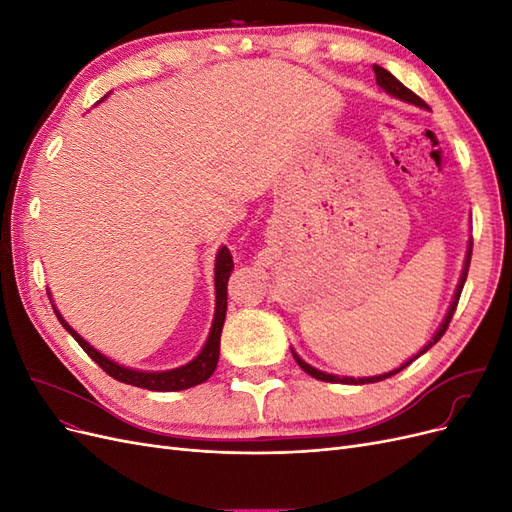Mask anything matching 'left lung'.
<instances>
[{
  "label": "left lung",
  "mask_w": 512,
  "mask_h": 512,
  "mask_svg": "<svg viewBox=\"0 0 512 512\" xmlns=\"http://www.w3.org/2000/svg\"><path fill=\"white\" fill-rule=\"evenodd\" d=\"M374 72H376V83L386 91V94H391L393 98H399V100H404V102H410V104H414V106H421V108H427V104L418 98L414 91H410L406 85H401L395 76L389 72V70H384L382 66H374ZM470 258H472V241H470V245H468V252H466V262H463V271H461V277H459V284H457V290H455V297H453V301H451V307H448V312H446V316H444V320H442V324H440V329L436 331V335H433L431 339H429V344L421 350V352H416L410 361H406L404 365L401 367H397V369H393V371H389V374H380V376H371V378H348V376H344V378H339V376H333V374H324V371H320V369H316V367H312V365H307L301 356L292 350V356H294V361L299 363V367L305 371V374H309L312 378H316V380H322V382H342V384H369V382H380V380H386V378H391V376H395V374H399L401 369H406L412 361H416L418 356L421 354H425L433 344L438 342V339L446 333V329H448V324H451V318H453V314H455V309H457V303H459V297H461V290H463V284H466V277H468V269H470Z\"/></svg>",
  "instance_id": "obj_1"
}]
</instances>
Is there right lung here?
Here are the masks:
<instances>
[{
	"instance_id": "add662e5",
	"label": "right lung",
	"mask_w": 512,
	"mask_h": 512,
	"mask_svg": "<svg viewBox=\"0 0 512 512\" xmlns=\"http://www.w3.org/2000/svg\"><path fill=\"white\" fill-rule=\"evenodd\" d=\"M104 100V98H102ZM235 269V262H232V256L228 252V247L222 245L218 250V256H215V314H213V324L207 342L203 346V350L198 352L196 359H192L190 363H185L181 367L168 369V371H141V369H130L123 367L115 361L108 359L102 352H98L94 346H89L85 339L76 333L70 324L61 318V314L55 309V314L64 327L79 346L94 359L108 376L126 382L132 386H138V389H147V391H183V389H192V386L205 382L211 378V374L218 367V359H220V335H222V327L226 320V299H228V277Z\"/></svg>"
}]
</instances>
